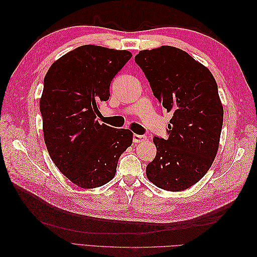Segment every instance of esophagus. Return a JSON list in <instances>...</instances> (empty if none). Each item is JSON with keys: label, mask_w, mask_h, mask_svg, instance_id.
Segmentation results:
<instances>
[{"label": "esophagus", "mask_w": 257, "mask_h": 257, "mask_svg": "<svg viewBox=\"0 0 257 257\" xmlns=\"http://www.w3.org/2000/svg\"><path fill=\"white\" fill-rule=\"evenodd\" d=\"M147 137L144 136V135H137V134H134L133 136V141L134 143H142L144 141H146Z\"/></svg>", "instance_id": "obj_1"}]
</instances>
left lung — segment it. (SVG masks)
<instances>
[{"label": "left lung", "mask_w": 257, "mask_h": 257, "mask_svg": "<svg viewBox=\"0 0 257 257\" xmlns=\"http://www.w3.org/2000/svg\"><path fill=\"white\" fill-rule=\"evenodd\" d=\"M135 62L173 113L168 138H153L157 155L147 165V178L160 189L184 191L207 174L219 149L224 110L216 81L205 65L173 46L139 51Z\"/></svg>", "instance_id": "8db88e82"}]
</instances>
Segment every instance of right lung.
Returning <instances> with one entry per match:
<instances>
[{
	"label": "right lung",
	"mask_w": 257,
	"mask_h": 257,
	"mask_svg": "<svg viewBox=\"0 0 257 257\" xmlns=\"http://www.w3.org/2000/svg\"><path fill=\"white\" fill-rule=\"evenodd\" d=\"M131 58L127 50L84 45L53 62L45 76L40 99L45 144L60 172L82 189L109 182L133 143L130 130L96 120L111 80Z\"/></svg>",
	"instance_id": "right-lung-1"
}]
</instances>
